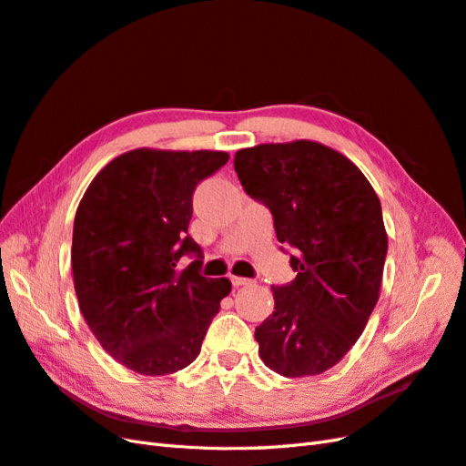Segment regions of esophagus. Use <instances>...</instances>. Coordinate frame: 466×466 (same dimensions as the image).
<instances>
[{
	"label": "esophagus",
	"mask_w": 466,
	"mask_h": 466,
	"mask_svg": "<svg viewBox=\"0 0 466 466\" xmlns=\"http://www.w3.org/2000/svg\"><path fill=\"white\" fill-rule=\"evenodd\" d=\"M231 284L235 288H241V286H248L250 279L248 278H238V276H231Z\"/></svg>",
	"instance_id": "1"
}]
</instances>
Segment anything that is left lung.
<instances>
[{"mask_svg":"<svg viewBox=\"0 0 466 466\" xmlns=\"http://www.w3.org/2000/svg\"><path fill=\"white\" fill-rule=\"evenodd\" d=\"M245 192L272 211L298 276L272 288L274 313L257 327L258 354L284 377L319 375L361 336L379 299L387 257L380 202L342 153L298 139L235 153Z\"/></svg>","mask_w":466,"mask_h":466,"instance_id":"obj_1","label":"left lung"}]
</instances>
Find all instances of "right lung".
Returning <instances> with one entry per match:
<instances>
[{
  "mask_svg": "<svg viewBox=\"0 0 466 466\" xmlns=\"http://www.w3.org/2000/svg\"><path fill=\"white\" fill-rule=\"evenodd\" d=\"M225 151L134 149L112 159L83 194L72 270L83 319L108 354L142 375L185 370L200 354L228 278H204L188 235L198 182ZM197 260L182 271L177 260Z\"/></svg>",
  "mask_w": 466,
  "mask_h": 466,
  "instance_id": "right-lung-1",
  "label": "right lung"
}]
</instances>
